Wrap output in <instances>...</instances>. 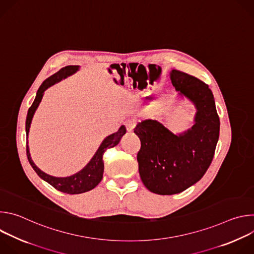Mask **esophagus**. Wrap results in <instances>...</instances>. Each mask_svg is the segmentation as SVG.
<instances>
[{
  "label": "esophagus",
  "instance_id": "obj_1",
  "mask_svg": "<svg viewBox=\"0 0 254 254\" xmlns=\"http://www.w3.org/2000/svg\"><path fill=\"white\" fill-rule=\"evenodd\" d=\"M125 125H126L127 129L128 131H132L133 128H134V127H135V121L132 120V119H128V120H127V121L125 122Z\"/></svg>",
  "mask_w": 254,
  "mask_h": 254
}]
</instances>
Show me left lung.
<instances>
[{"mask_svg": "<svg viewBox=\"0 0 254 254\" xmlns=\"http://www.w3.org/2000/svg\"><path fill=\"white\" fill-rule=\"evenodd\" d=\"M170 78L179 96L196 108L192 127L174 133L156 120H144L133 129L141 143L136 156L140 179L159 195L181 193L201 180L213 160L220 129L209 86L175 69Z\"/></svg>", "mask_w": 254, "mask_h": 254, "instance_id": "8db88e82", "label": "left lung"}]
</instances>
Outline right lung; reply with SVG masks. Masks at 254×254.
Wrapping results in <instances>:
<instances>
[{
  "instance_id": "add662e5",
  "label": "right lung",
  "mask_w": 254,
  "mask_h": 254,
  "mask_svg": "<svg viewBox=\"0 0 254 254\" xmlns=\"http://www.w3.org/2000/svg\"><path fill=\"white\" fill-rule=\"evenodd\" d=\"M78 70H79L78 65L65 66V67L61 68L58 72H56L55 74L48 77L41 84L31 107L29 108L28 114H27V119H26V135H27V137L29 135L32 119L34 117L36 110H37L41 100H42L45 90L48 87L54 85L55 83L61 81L62 79H65L66 77L76 73ZM126 132H127L126 127L122 126L117 132L106 136L100 143L99 148L97 149V151L95 152V154L91 158V160L88 162V164L82 170H80L76 174L71 175L69 177H54V176H50V175L44 173L43 171H41L37 166L34 164L33 160L31 159L29 146L27 142L26 150H27L28 161H29L30 165L32 166V168L34 169V171L37 173V175L42 180L46 181V182L48 184H50L52 187L57 189L58 191H61L63 193H67V194H71V195L88 192V191L92 190L93 188H95L100 183V181L102 180L103 170H104V164H103L102 157H103L104 152L107 149L114 148L117 146V144H119V142L121 141V138L123 137V135Z\"/></svg>"
}]
</instances>
